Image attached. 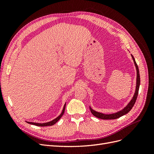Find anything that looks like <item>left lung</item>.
Masks as SVG:
<instances>
[{
    "mask_svg": "<svg viewBox=\"0 0 154 154\" xmlns=\"http://www.w3.org/2000/svg\"><path fill=\"white\" fill-rule=\"evenodd\" d=\"M132 58L133 59V61L134 62L135 66H136V71H137V79H136V91H135L134 95L132 97V99L130 100V101L128 103V105L126 106L122 110H120L118 112H116L114 114H105L103 113H100L98 112H96L92 109L91 107L90 106V110L91 113L94 115L95 117L102 119H118L122 116L125 115L126 114H127L129 112L130 110L132 109V107L134 106L135 103H136V101L137 100V97L138 95V92H139V85H140V76H139V68L137 65L136 62V60H135L133 55L131 54Z\"/></svg>",
    "mask_w": 154,
    "mask_h": 154,
    "instance_id": "8db88e82",
    "label": "left lung"
}]
</instances>
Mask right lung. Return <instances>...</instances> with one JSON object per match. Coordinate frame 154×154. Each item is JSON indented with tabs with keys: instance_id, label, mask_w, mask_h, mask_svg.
Instances as JSON below:
<instances>
[{
	"instance_id": "obj_1",
	"label": "right lung",
	"mask_w": 154,
	"mask_h": 154,
	"mask_svg": "<svg viewBox=\"0 0 154 154\" xmlns=\"http://www.w3.org/2000/svg\"><path fill=\"white\" fill-rule=\"evenodd\" d=\"M66 103H65L64 106H63V109L62 110V112L61 114H60L59 116L57 118H55L54 119H53V121H51V122H48V123H33V122H26L27 123H28L29 124H31V125H36V126H38V127H46V126H52L53 125H54L56 123H57L58 121H59V119L62 117V116L64 114V112H65V109H66Z\"/></svg>"
}]
</instances>
